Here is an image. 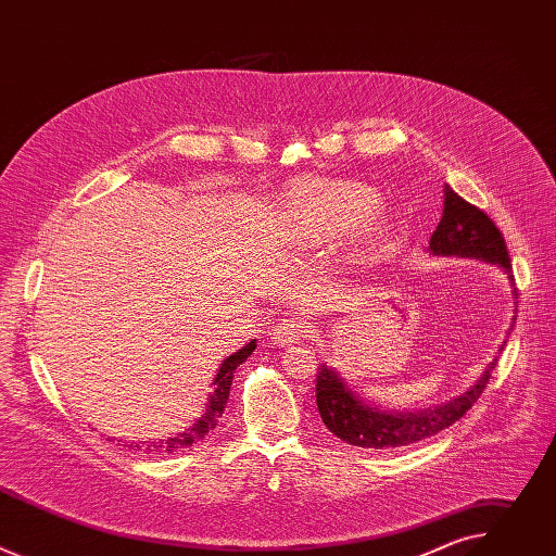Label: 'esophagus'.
Returning a JSON list of instances; mask_svg holds the SVG:
<instances>
[{"label":"esophagus","mask_w":556,"mask_h":556,"mask_svg":"<svg viewBox=\"0 0 556 556\" xmlns=\"http://www.w3.org/2000/svg\"><path fill=\"white\" fill-rule=\"evenodd\" d=\"M307 324L305 319H301V316H290V319H281L275 324V328L270 330V337L286 345V343H296L305 332H307Z\"/></svg>","instance_id":"esophagus-1"}]
</instances>
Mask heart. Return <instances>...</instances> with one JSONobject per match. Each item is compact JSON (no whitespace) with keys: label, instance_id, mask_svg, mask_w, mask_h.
<instances>
[{"label":"heart","instance_id":"1","mask_svg":"<svg viewBox=\"0 0 556 556\" xmlns=\"http://www.w3.org/2000/svg\"><path fill=\"white\" fill-rule=\"evenodd\" d=\"M376 206V193L356 182H312L296 189L286 208L288 217L303 230L321 237H337Z\"/></svg>","mask_w":556,"mask_h":556}]
</instances>
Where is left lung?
I'll use <instances>...</instances> for the list:
<instances>
[{
	"mask_svg": "<svg viewBox=\"0 0 556 556\" xmlns=\"http://www.w3.org/2000/svg\"><path fill=\"white\" fill-rule=\"evenodd\" d=\"M429 251L433 255L475 257L500 264L508 273L510 283L515 286L513 264L502 230L482 208L466 202L448 185L444 187L442 219L431 235ZM513 292L517 299V288ZM495 363L497 358H493L482 378L466 393L435 409L414 414H389L365 405L332 367L321 365L319 376H316V407H319L324 425L348 444L363 448L409 446L457 422L482 395Z\"/></svg>",
	"mask_w": 556,
	"mask_h": 556,
	"instance_id": "8db88e82",
	"label": "left lung"
}]
</instances>
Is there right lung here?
Instances as JSON below:
<instances>
[{"mask_svg":"<svg viewBox=\"0 0 556 556\" xmlns=\"http://www.w3.org/2000/svg\"><path fill=\"white\" fill-rule=\"evenodd\" d=\"M257 348V343L255 341H251L247 348H242V350H237L235 354H230L222 365H219V369H217V376H215V380H213V393L208 395V405H206V412H204V416L191 427V429H187V431H182V433H178V435H174V438H167V440H157V442H149L147 446H136V451L140 448L142 453H153V455H165V453H176V451H180V448H187V446H193V444H198L200 440H204V435L208 433V431H213L215 429V425H217V420L222 418V414H224V407H226V401H228V393H230V382H232V374H235V369L240 367L251 354H253V350Z\"/></svg>","mask_w":556,"mask_h":556,"instance_id":"add662e5","label":"right lung"}]
</instances>
